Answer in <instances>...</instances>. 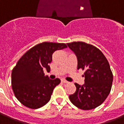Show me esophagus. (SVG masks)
Wrapping results in <instances>:
<instances>
[{
    "label": "esophagus",
    "instance_id": "34e87169",
    "mask_svg": "<svg viewBox=\"0 0 124 124\" xmlns=\"http://www.w3.org/2000/svg\"><path fill=\"white\" fill-rule=\"evenodd\" d=\"M61 81H62V83H68V81H67V80L64 79H61Z\"/></svg>",
    "mask_w": 124,
    "mask_h": 124
}]
</instances>
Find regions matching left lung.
Segmentation results:
<instances>
[{
  "mask_svg": "<svg viewBox=\"0 0 124 124\" xmlns=\"http://www.w3.org/2000/svg\"><path fill=\"white\" fill-rule=\"evenodd\" d=\"M75 53L78 69L85 70V83H74L76 92L69 95L74 106L83 110H89L100 106L111 91L113 73L109 62L98 48L84 42L67 44Z\"/></svg>",
  "mask_w": 124,
  "mask_h": 124,
  "instance_id": "8db88e82",
  "label": "left lung"
}]
</instances>
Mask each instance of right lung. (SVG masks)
<instances>
[{
	"mask_svg": "<svg viewBox=\"0 0 124 124\" xmlns=\"http://www.w3.org/2000/svg\"><path fill=\"white\" fill-rule=\"evenodd\" d=\"M67 48L65 43L44 42L28 50L18 61L11 73V85L15 97L31 109L43 107L50 100L53 89L60 83L59 78L49 79L44 69L50 71L49 64L56 50Z\"/></svg>",
	"mask_w": 124,
	"mask_h": 124,
	"instance_id": "1",
	"label": "right lung"
}]
</instances>
